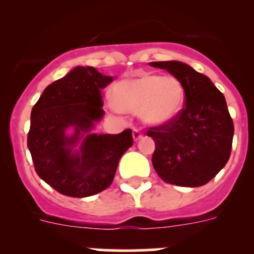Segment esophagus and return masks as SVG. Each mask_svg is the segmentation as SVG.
I'll list each match as a JSON object with an SVG mask.
<instances>
[{"mask_svg":"<svg viewBox=\"0 0 254 254\" xmlns=\"http://www.w3.org/2000/svg\"><path fill=\"white\" fill-rule=\"evenodd\" d=\"M132 136H133L134 141H138L141 137H142V132H141L138 128H133V131H132Z\"/></svg>","mask_w":254,"mask_h":254,"instance_id":"obj_1","label":"esophagus"}]
</instances>
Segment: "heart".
Listing matches in <instances>:
<instances>
[{"label": "heart", "instance_id": "b5f03b06", "mask_svg": "<svg viewBox=\"0 0 254 254\" xmlns=\"http://www.w3.org/2000/svg\"><path fill=\"white\" fill-rule=\"evenodd\" d=\"M114 105L120 111L138 113L149 125L160 126L176 120L183 109L186 90L174 76L140 72L112 87Z\"/></svg>", "mask_w": 254, "mask_h": 254}]
</instances>
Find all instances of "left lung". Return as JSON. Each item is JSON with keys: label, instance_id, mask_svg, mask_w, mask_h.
<instances>
[{"label": "left lung", "instance_id": "8db88e82", "mask_svg": "<svg viewBox=\"0 0 254 254\" xmlns=\"http://www.w3.org/2000/svg\"><path fill=\"white\" fill-rule=\"evenodd\" d=\"M179 78L186 104L176 120L151 127L152 165L164 182L199 187L225 167L232 151L234 125L223 93L207 76L179 61L150 62Z\"/></svg>", "mask_w": 254, "mask_h": 254}]
</instances>
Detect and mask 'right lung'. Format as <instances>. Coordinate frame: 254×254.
Wrapping results in <instances>:
<instances>
[{"label": "right lung", "mask_w": 254, "mask_h": 254, "mask_svg": "<svg viewBox=\"0 0 254 254\" xmlns=\"http://www.w3.org/2000/svg\"><path fill=\"white\" fill-rule=\"evenodd\" d=\"M112 81L94 67L77 66L48 85L31 109L28 147L35 172L64 196L81 198L109 187L121 156L133 143L129 128L91 132L104 116L100 90Z\"/></svg>", "instance_id": "add662e5"}]
</instances>
